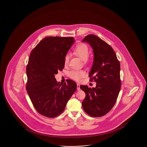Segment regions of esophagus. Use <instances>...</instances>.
Here are the masks:
<instances>
[{"label": "esophagus", "instance_id": "obj_1", "mask_svg": "<svg viewBox=\"0 0 147 147\" xmlns=\"http://www.w3.org/2000/svg\"><path fill=\"white\" fill-rule=\"evenodd\" d=\"M80 85L79 84H77V90L78 91H80Z\"/></svg>", "mask_w": 147, "mask_h": 147}]
</instances>
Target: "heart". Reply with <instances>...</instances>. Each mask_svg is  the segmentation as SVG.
I'll list each match as a JSON object with an SVG mask.
<instances>
[{"instance_id": "1", "label": "heart", "mask_w": 147, "mask_h": 147, "mask_svg": "<svg viewBox=\"0 0 147 147\" xmlns=\"http://www.w3.org/2000/svg\"><path fill=\"white\" fill-rule=\"evenodd\" d=\"M73 53L75 55L78 56L82 60L84 64L88 63L90 61L89 49L88 46L84 44H78L75 47ZM69 54H66L65 56L64 64L67 65L69 62ZM85 75V73L82 69L80 70H71L69 72V76L73 80L76 81H80L82 78Z\"/></svg>"}]
</instances>
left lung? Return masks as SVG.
I'll use <instances>...</instances> for the list:
<instances>
[{"label": "left lung", "mask_w": 147, "mask_h": 147, "mask_svg": "<svg viewBox=\"0 0 147 147\" xmlns=\"http://www.w3.org/2000/svg\"><path fill=\"white\" fill-rule=\"evenodd\" d=\"M82 42L89 43L93 49L94 62L89 76L90 81L96 83L92 89L80 86L86 94L83 109L90 116H103L113 108L120 92V62L112 47L98 36L88 35Z\"/></svg>", "instance_id": "obj_1"}]
</instances>
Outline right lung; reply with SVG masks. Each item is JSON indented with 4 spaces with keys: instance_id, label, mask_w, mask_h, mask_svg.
Returning a JSON list of instances; mask_svg holds the SVG:
<instances>
[{
    "instance_id": "1",
    "label": "right lung",
    "mask_w": 147,
    "mask_h": 147,
    "mask_svg": "<svg viewBox=\"0 0 147 147\" xmlns=\"http://www.w3.org/2000/svg\"><path fill=\"white\" fill-rule=\"evenodd\" d=\"M74 37L45 38L31 52L26 66V89L34 108L47 118L59 116L76 90V83L58 82L54 75L64 67L65 56Z\"/></svg>"
}]
</instances>
